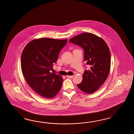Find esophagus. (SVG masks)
<instances>
[{
  "label": "esophagus",
  "mask_w": 134,
  "mask_h": 134,
  "mask_svg": "<svg viewBox=\"0 0 134 134\" xmlns=\"http://www.w3.org/2000/svg\"><path fill=\"white\" fill-rule=\"evenodd\" d=\"M66 77H67V78H70V79H72L73 78V76H69V75H67Z\"/></svg>",
  "instance_id": "obj_1"
}]
</instances>
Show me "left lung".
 Segmentation results:
<instances>
[{"instance_id":"obj_1","label":"left lung","mask_w":134,"mask_h":134,"mask_svg":"<svg viewBox=\"0 0 134 134\" xmlns=\"http://www.w3.org/2000/svg\"><path fill=\"white\" fill-rule=\"evenodd\" d=\"M69 42L81 47L84 61L90 65L83 74V80L77 85L82 91L91 94L97 91L106 80L111 67V53L107 43L96 35L83 33L69 40Z\"/></svg>"}]
</instances>
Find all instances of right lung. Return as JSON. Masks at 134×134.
I'll return each mask as SVG.
<instances>
[{"instance_id": "1", "label": "right lung", "mask_w": 134, "mask_h": 134, "mask_svg": "<svg viewBox=\"0 0 134 134\" xmlns=\"http://www.w3.org/2000/svg\"><path fill=\"white\" fill-rule=\"evenodd\" d=\"M67 41V39H35L29 42L23 51L21 68L23 76L31 88L43 97L52 98L61 88V76L50 71Z\"/></svg>"}]
</instances>
